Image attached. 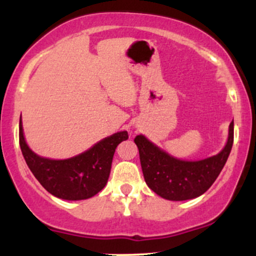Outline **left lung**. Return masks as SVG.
Instances as JSON below:
<instances>
[{
  "instance_id": "8db88e82",
  "label": "left lung",
  "mask_w": 256,
  "mask_h": 256,
  "mask_svg": "<svg viewBox=\"0 0 256 256\" xmlns=\"http://www.w3.org/2000/svg\"><path fill=\"white\" fill-rule=\"evenodd\" d=\"M146 185L161 198L184 201L198 198L212 186L222 172L234 143V120L226 146L219 154L200 161L179 160L167 154L142 134L134 138Z\"/></svg>"
}]
</instances>
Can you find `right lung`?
<instances>
[{"mask_svg": "<svg viewBox=\"0 0 256 256\" xmlns=\"http://www.w3.org/2000/svg\"><path fill=\"white\" fill-rule=\"evenodd\" d=\"M128 138L126 131L116 132L77 156L50 160L38 156L28 148L22 119L19 122L20 148L28 168L46 192L68 201L90 198L104 189L110 177L116 148Z\"/></svg>", "mask_w": 256, "mask_h": 256, "instance_id": "add662e5", "label": "right lung"}]
</instances>
